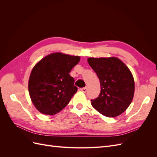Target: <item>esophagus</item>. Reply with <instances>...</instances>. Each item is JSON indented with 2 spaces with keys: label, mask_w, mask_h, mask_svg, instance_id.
Returning <instances> with one entry per match:
<instances>
[{
  "label": "esophagus",
  "mask_w": 157,
  "mask_h": 157,
  "mask_svg": "<svg viewBox=\"0 0 157 157\" xmlns=\"http://www.w3.org/2000/svg\"><path fill=\"white\" fill-rule=\"evenodd\" d=\"M86 90H87V88H86V87H84V88H81V91H82V92H84V93L86 92Z\"/></svg>",
  "instance_id": "1"
}]
</instances>
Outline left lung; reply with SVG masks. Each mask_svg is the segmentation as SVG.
Returning <instances> with one entry per match:
<instances>
[{"instance_id":"8db88e82","label":"left lung","mask_w":157,"mask_h":157,"mask_svg":"<svg viewBox=\"0 0 157 157\" xmlns=\"http://www.w3.org/2000/svg\"><path fill=\"white\" fill-rule=\"evenodd\" d=\"M88 62L97 74L101 86L99 96L91 99L92 105L105 117L120 115L134 97L135 85L130 71L117 58H90Z\"/></svg>"}]
</instances>
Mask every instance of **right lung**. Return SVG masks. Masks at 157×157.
<instances>
[{
  "label": "right lung",
  "mask_w": 157,
  "mask_h": 157,
  "mask_svg": "<svg viewBox=\"0 0 157 157\" xmlns=\"http://www.w3.org/2000/svg\"><path fill=\"white\" fill-rule=\"evenodd\" d=\"M79 61L78 56L53 53L35 65L28 89L38 111L54 115L67 106L78 89L69 73Z\"/></svg>",
  "instance_id": "add662e5"
}]
</instances>
